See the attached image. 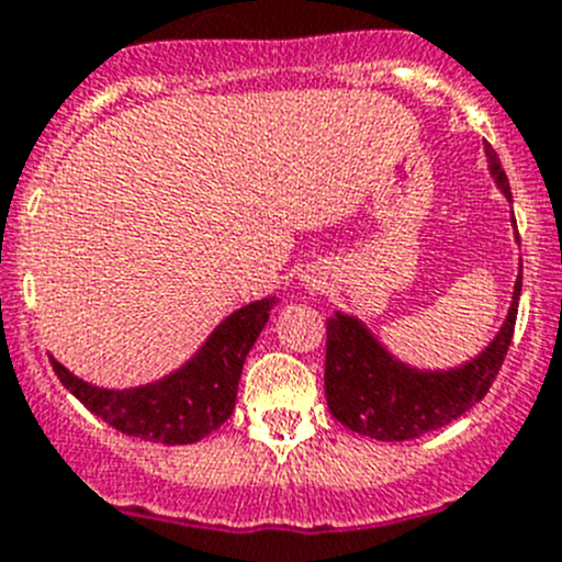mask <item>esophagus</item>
Masks as SVG:
<instances>
[{
    "instance_id": "1",
    "label": "esophagus",
    "mask_w": 562,
    "mask_h": 562,
    "mask_svg": "<svg viewBox=\"0 0 562 562\" xmlns=\"http://www.w3.org/2000/svg\"><path fill=\"white\" fill-rule=\"evenodd\" d=\"M313 285H316V280H313Z\"/></svg>"
}]
</instances>
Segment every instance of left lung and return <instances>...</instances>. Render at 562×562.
<instances>
[{
	"mask_svg": "<svg viewBox=\"0 0 562 562\" xmlns=\"http://www.w3.org/2000/svg\"><path fill=\"white\" fill-rule=\"evenodd\" d=\"M490 176L513 201L495 150L484 143ZM515 226V218H513ZM520 274L502 330L476 358L453 369H417L394 358L361 318L336 313L327 318L325 394L333 417L350 431L381 442H403L448 426L476 406L493 386L509 350L518 316Z\"/></svg>",
	"mask_w": 562,
	"mask_h": 562,
	"instance_id": "1",
	"label": "left lung"
}]
</instances>
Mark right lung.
<instances>
[{
	"label": "right lung",
	"instance_id": "1",
	"mask_svg": "<svg viewBox=\"0 0 562 562\" xmlns=\"http://www.w3.org/2000/svg\"><path fill=\"white\" fill-rule=\"evenodd\" d=\"M274 305V296H266L226 316L184 367L145 386H92L55 358H49V363L60 383L111 428L145 442H199L235 412L244 361Z\"/></svg>",
	"mask_w": 562,
	"mask_h": 562
}]
</instances>
